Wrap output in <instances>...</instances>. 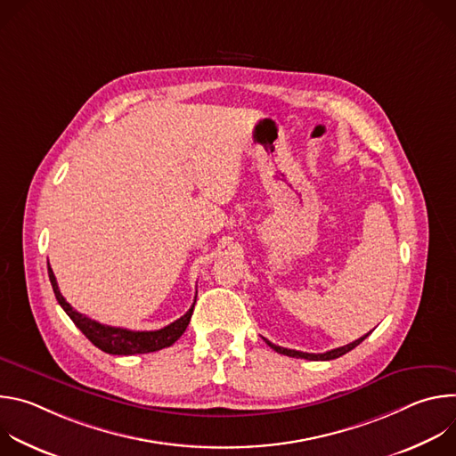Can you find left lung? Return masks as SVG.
<instances>
[{
  "instance_id": "obj_1",
  "label": "left lung",
  "mask_w": 456,
  "mask_h": 456,
  "mask_svg": "<svg viewBox=\"0 0 456 456\" xmlns=\"http://www.w3.org/2000/svg\"><path fill=\"white\" fill-rule=\"evenodd\" d=\"M368 336H370V334H366V336L359 338L357 341H354V343H350V345H345V346L334 348V350H330V352H324V354H306V352L289 350V348H283V346L273 345V343H271V341H267L265 338H264V341H265L273 350H276L278 354H283V355H289V357H301V359H308V361H330V359H338V357H341V355L348 354V352H350V350H354L357 345H361Z\"/></svg>"
}]
</instances>
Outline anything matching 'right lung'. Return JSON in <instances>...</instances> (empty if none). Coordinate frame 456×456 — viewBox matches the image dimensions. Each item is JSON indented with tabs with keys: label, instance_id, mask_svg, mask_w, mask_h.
<instances>
[{
	"label": "right lung",
	"instance_id": "right-lung-1",
	"mask_svg": "<svg viewBox=\"0 0 456 456\" xmlns=\"http://www.w3.org/2000/svg\"><path fill=\"white\" fill-rule=\"evenodd\" d=\"M48 278L55 294L57 303L62 306V310L69 314V317L74 321L76 327L102 352L111 354V355H135V354H150V352H159L162 348L171 346L187 329V324L192 315L194 303L191 308L176 321H173L167 327L160 330H150V332H137V330H127V329H118V327H108V324H101L88 315L77 312L67 299L62 297L59 292L53 271L50 269L48 264Z\"/></svg>",
	"mask_w": 456,
	"mask_h": 456
}]
</instances>
